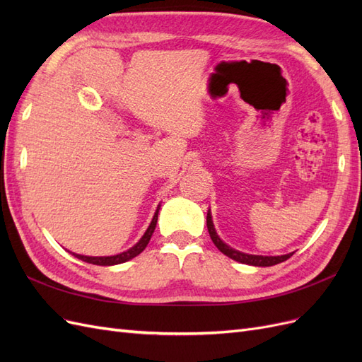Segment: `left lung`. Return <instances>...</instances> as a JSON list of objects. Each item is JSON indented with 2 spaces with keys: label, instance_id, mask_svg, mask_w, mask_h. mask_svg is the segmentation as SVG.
Returning a JSON list of instances; mask_svg holds the SVG:
<instances>
[{
  "label": "left lung",
  "instance_id": "obj_1",
  "mask_svg": "<svg viewBox=\"0 0 362 362\" xmlns=\"http://www.w3.org/2000/svg\"><path fill=\"white\" fill-rule=\"evenodd\" d=\"M206 228H208V233H210V237L213 240V243L216 245V247L225 254L226 257L233 258L234 261L238 262H243V264H249V266H258V267H269V266H275L279 264V262L288 259L293 254H287V255H281V257H262V255H247L243 254V252H238L233 247H229L228 245H225L218 235L216 234V229L211 221V214L210 211L206 213Z\"/></svg>",
  "mask_w": 362,
  "mask_h": 362
}]
</instances>
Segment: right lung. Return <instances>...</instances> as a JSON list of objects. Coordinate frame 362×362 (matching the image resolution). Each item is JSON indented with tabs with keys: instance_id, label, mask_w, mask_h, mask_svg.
<instances>
[{
	"instance_id": "add662e5",
	"label": "right lung",
	"mask_w": 362,
	"mask_h": 362,
	"mask_svg": "<svg viewBox=\"0 0 362 362\" xmlns=\"http://www.w3.org/2000/svg\"><path fill=\"white\" fill-rule=\"evenodd\" d=\"M158 210H160V205L157 208V211L154 214V218H152L149 228L146 229L145 235L140 238V242L136 246L128 249L127 252H122V254L113 255V257H86V255H76V254H72V255H75L78 259H83L86 262H90V264H96V266H115V264H120V262H125L131 258L137 257L140 252H144V249L148 246L151 235H152V233H154L156 225H157V218H158Z\"/></svg>"
}]
</instances>
